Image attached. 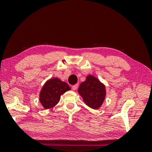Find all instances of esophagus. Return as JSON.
Instances as JSON below:
<instances>
[{"mask_svg":"<svg viewBox=\"0 0 152 152\" xmlns=\"http://www.w3.org/2000/svg\"><path fill=\"white\" fill-rule=\"evenodd\" d=\"M79 86L78 84H76V85H74V86H72V89L73 90V91H75V90H76L77 89V87Z\"/></svg>","mask_w":152,"mask_h":152,"instance_id":"1","label":"esophagus"}]
</instances>
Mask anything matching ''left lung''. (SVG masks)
Masks as SVG:
<instances>
[{"label":"left lung","instance_id":"8db88e82","mask_svg":"<svg viewBox=\"0 0 152 152\" xmlns=\"http://www.w3.org/2000/svg\"><path fill=\"white\" fill-rule=\"evenodd\" d=\"M84 102L92 109H99L103 104L106 95L105 86L94 76L89 75L82 82L78 89Z\"/></svg>","mask_w":152,"mask_h":152}]
</instances>
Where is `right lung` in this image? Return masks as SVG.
Masks as SVG:
<instances>
[{"label":"right lung","mask_w":152,"mask_h":152,"mask_svg":"<svg viewBox=\"0 0 152 152\" xmlns=\"http://www.w3.org/2000/svg\"><path fill=\"white\" fill-rule=\"evenodd\" d=\"M68 84L58 78H53L46 81L39 95V101L45 109H50L57 104L61 95L70 90Z\"/></svg>","instance_id":"1"}]
</instances>
